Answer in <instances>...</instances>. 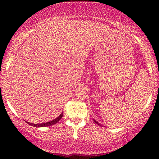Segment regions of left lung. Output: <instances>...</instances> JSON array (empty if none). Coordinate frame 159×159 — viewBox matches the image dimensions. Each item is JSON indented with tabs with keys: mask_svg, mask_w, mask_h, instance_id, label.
I'll use <instances>...</instances> for the list:
<instances>
[{
	"mask_svg": "<svg viewBox=\"0 0 159 159\" xmlns=\"http://www.w3.org/2000/svg\"><path fill=\"white\" fill-rule=\"evenodd\" d=\"M95 122H96V123H97L98 125H100V124H98V122H96V120H95Z\"/></svg>",
	"mask_w": 159,
	"mask_h": 159,
	"instance_id": "1",
	"label": "left lung"
}]
</instances>
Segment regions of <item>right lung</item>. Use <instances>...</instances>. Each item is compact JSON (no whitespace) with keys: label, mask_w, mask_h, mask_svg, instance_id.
I'll return each instance as SVG.
<instances>
[{"label":"right lung","mask_w":159,"mask_h":159,"mask_svg":"<svg viewBox=\"0 0 159 159\" xmlns=\"http://www.w3.org/2000/svg\"><path fill=\"white\" fill-rule=\"evenodd\" d=\"M63 113L60 115L59 116H58L57 118H56L55 120H52V121H50V122H47V123H41V124H33V123H27L29 124V125H32V126H34V127H45V126H49V125H54V124H56L57 123L58 121H59L61 119L62 116H63Z\"/></svg>","instance_id":"1"}]
</instances>
